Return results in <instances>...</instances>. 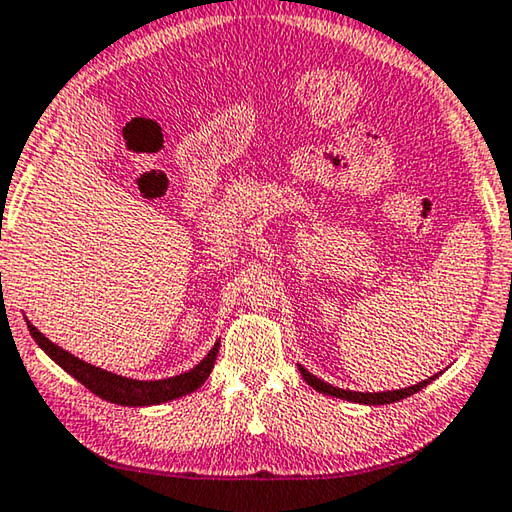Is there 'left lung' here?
<instances>
[{
	"instance_id": "left-lung-1",
	"label": "left lung",
	"mask_w": 512,
	"mask_h": 512,
	"mask_svg": "<svg viewBox=\"0 0 512 512\" xmlns=\"http://www.w3.org/2000/svg\"><path fill=\"white\" fill-rule=\"evenodd\" d=\"M300 373L306 382L311 384L313 389L320 391V393H327V396H336V398H343V400H352V403H364V405H387V403H396V400H403L407 396H412V393L421 391L426 384L432 382V375L428 380H423L419 384H414V387H407V389H398V391H380V393H361V391H345V389H336L332 384L318 380L316 375H311L309 371H304L300 366Z\"/></svg>"
}]
</instances>
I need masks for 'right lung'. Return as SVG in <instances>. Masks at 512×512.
Wrapping results in <instances>:
<instances>
[{
    "mask_svg": "<svg viewBox=\"0 0 512 512\" xmlns=\"http://www.w3.org/2000/svg\"><path fill=\"white\" fill-rule=\"evenodd\" d=\"M27 327H29L31 336H34V341L41 345L47 355L57 361V364L64 368L66 373L73 375L77 382H82L91 393H96V396H100L102 400H109V403L130 405V407L167 403V400L187 396V393L196 391L210 375L212 366H215V359H217V350H219V343H215V348L208 352L206 359H203L199 366H194L190 373L169 377V380L141 382V380H130V377L107 373V371H102V368L86 364V361L68 355L66 350L59 348V345L47 341V338L38 332L31 322H27Z\"/></svg>",
    "mask_w": 512,
    "mask_h": 512,
    "instance_id": "right-lung-1",
    "label": "right lung"
}]
</instances>
